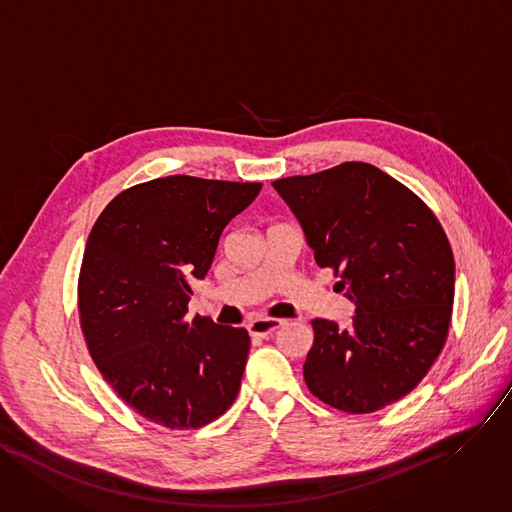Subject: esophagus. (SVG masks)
Segmentation results:
<instances>
[{
  "label": "esophagus",
  "mask_w": 512,
  "mask_h": 512,
  "mask_svg": "<svg viewBox=\"0 0 512 512\" xmlns=\"http://www.w3.org/2000/svg\"><path fill=\"white\" fill-rule=\"evenodd\" d=\"M282 325H284V321H280V319H264V317H260V319L250 321L248 331H250L252 337H268L276 329H280Z\"/></svg>",
  "instance_id": "1"
}]
</instances>
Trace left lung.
Returning a JSON list of instances; mask_svg holds the SVG:
<instances>
[{"mask_svg": "<svg viewBox=\"0 0 512 512\" xmlns=\"http://www.w3.org/2000/svg\"><path fill=\"white\" fill-rule=\"evenodd\" d=\"M321 268L341 274L351 327L315 319L304 381L321 401L369 414L410 393L438 359L454 304V256L426 203L375 165L276 179Z\"/></svg>", "mask_w": 512, "mask_h": 512, "instance_id": "1", "label": "left lung"}]
</instances>
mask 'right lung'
Listing matches in <instances>:
<instances>
[{
    "label": "right lung",
    "mask_w": 512,
    "mask_h": 512,
    "mask_svg": "<svg viewBox=\"0 0 512 512\" xmlns=\"http://www.w3.org/2000/svg\"><path fill=\"white\" fill-rule=\"evenodd\" d=\"M262 183L169 175L119 193L92 226L80 278V327L92 361L145 420L195 430L234 403L246 329L187 319L224 228Z\"/></svg>",
    "instance_id": "1"
}]
</instances>
